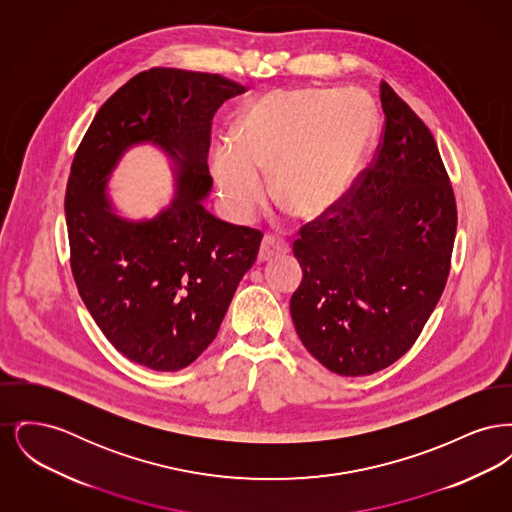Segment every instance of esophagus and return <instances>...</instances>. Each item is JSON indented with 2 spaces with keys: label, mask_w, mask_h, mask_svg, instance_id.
Here are the masks:
<instances>
[{
  "label": "esophagus",
  "mask_w": 512,
  "mask_h": 512,
  "mask_svg": "<svg viewBox=\"0 0 512 512\" xmlns=\"http://www.w3.org/2000/svg\"><path fill=\"white\" fill-rule=\"evenodd\" d=\"M288 251H290V245H288V242H284V240H282V238H278V236L267 234V236L263 238V242H261V249H259V261H261V263H265V261H270L272 257L286 255Z\"/></svg>",
  "instance_id": "34e87169"
}]
</instances>
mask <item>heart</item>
<instances>
[{
  "label": "heart",
  "mask_w": 512,
  "mask_h": 512,
  "mask_svg": "<svg viewBox=\"0 0 512 512\" xmlns=\"http://www.w3.org/2000/svg\"><path fill=\"white\" fill-rule=\"evenodd\" d=\"M376 109L359 90H272L244 109L234 144L213 151V174L228 211L251 217L274 201L295 219H318L351 190L376 134Z\"/></svg>",
  "instance_id": "1"
}]
</instances>
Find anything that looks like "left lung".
<instances>
[{"label":"left lung","instance_id":"obj_1","mask_svg":"<svg viewBox=\"0 0 512 512\" xmlns=\"http://www.w3.org/2000/svg\"><path fill=\"white\" fill-rule=\"evenodd\" d=\"M386 115L372 163L330 213L299 228L303 280L290 301L299 340L340 376L403 357L445 288L457 203L428 126L380 84Z\"/></svg>","mask_w":512,"mask_h":512}]
</instances>
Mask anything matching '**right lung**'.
Instances as JSON below:
<instances>
[{
	"label": "right lung",
	"mask_w": 512,
	"mask_h": 512,
	"mask_svg": "<svg viewBox=\"0 0 512 512\" xmlns=\"http://www.w3.org/2000/svg\"><path fill=\"white\" fill-rule=\"evenodd\" d=\"M245 86L220 74L153 67L99 107L76 149L65 194L71 270L105 338L126 359L180 370L217 338L263 232L213 217L203 205L211 121ZM151 141L177 163V195L155 220L112 213L108 174L130 145Z\"/></svg>",
	"instance_id": "1"
}]
</instances>
